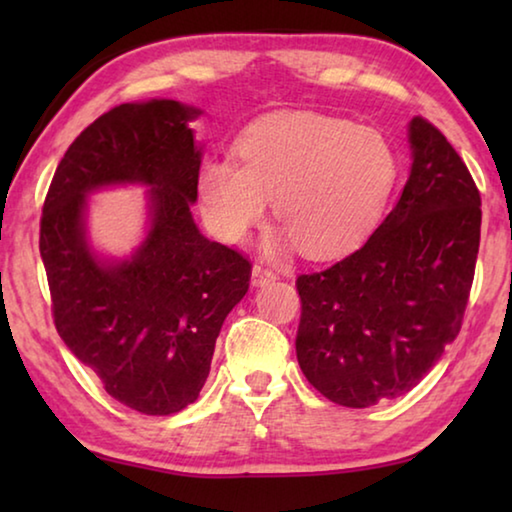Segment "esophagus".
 I'll list each match as a JSON object with an SVG mask.
<instances>
[{"instance_id":"esophagus-1","label":"esophagus","mask_w":512,"mask_h":512,"mask_svg":"<svg viewBox=\"0 0 512 512\" xmlns=\"http://www.w3.org/2000/svg\"><path fill=\"white\" fill-rule=\"evenodd\" d=\"M275 273L271 271V268H266L262 264H255L253 266V287H266V284L275 282Z\"/></svg>"}]
</instances>
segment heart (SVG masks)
Instances as JSON below:
<instances>
[{
	"label": "heart",
	"instance_id": "heart-1",
	"mask_svg": "<svg viewBox=\"0 0 512 512\" xmlns=\"http://www.w3.org/2000/svg\"><path fill=\"white\" fill-rule=\"evenodd\" d=\"M239 164L210 160L198 173L205 221L228 244L262 223L273 201L284 223L268 250L302 246L314 259L357 248L379 223L397 180V153L370 126L316 112H284L248 126Z\"/></svg>",
	"mask_w": 512,
	"mask_h": 512
}]
</instances>
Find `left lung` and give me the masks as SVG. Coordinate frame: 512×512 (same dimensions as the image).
Listing matches in <instances>:
<instances>
[{"label":"left lung","instance_id":"8db88e82","mask_svg":"<svg viewBox=\"0 0 512 512\" xmlns=\"http://www.w3.org/2000/svg\"><path fill=\"white\" fill-rule=\"evenodd\" d=\"M400 201L366 244L300 275L296 354L320 395L350 409L418 386L456 339L481 239V196L445 135L409 121Z\"/></svg>","mask_w":512,"mask_h":512}]
</instances>
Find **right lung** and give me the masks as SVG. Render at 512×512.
Segmentation results:
<instances>
[{
    "label": "right lung",
    "mask_w": 512,
    "mask_h": 512,
    "mask_svg": "<svg viewBox=\"0 0 512 512\" xmlns=\"http://www.w3.org/2000/svg\"><path fill=\"white\" fill-rule=\"evenodd\" d=\"M201 108L173 99L124 103L76 137L40 221L54 323L69 352L117 402L146 415L194 404L225 316L246 296L250 264L201 235L192 216ZM144 186L145 237L124 258L93 248L89 196Z\"/></svg>",
    "instance_id": "obj_1"
}]
</instances>
